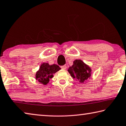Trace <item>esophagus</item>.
Masks as SVG:
<instances>
[{
  "label": "esophagus",
  "instance_id": "34e87169",
  "mask_svg": "<svg viewBox=\"0 0 126 126\" xmlns=\"http://www.w3.org/2000/svg\"><path fill=\"white\" fill-rule=\"evenodd\" d=\"M61 68L63 70H66V65L62 66H61Z\"/></svg>",
  "mask_w": 126,
  "mask_h": 126
}]
</instances>
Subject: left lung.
Masks as SVG:
<instances>
[{"mask_svg":"<svg viewBox=\"0 0 126 126\" xmlns=\"http://www.w3.org/2000/svg\"><path fill=\"white\" fill-rule=\"evenodd\" d=\"M73 65L68 69V72L72 78L81 83H85L91 76V69L81 60H76Z\"/></svg>","mask_w":126,"mask_h":126,"instance_id":"8db88e82","label":"left lung"}]
</instances>
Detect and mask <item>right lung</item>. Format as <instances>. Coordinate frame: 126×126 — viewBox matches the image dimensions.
Instances as JSON below:
<instances>
[{"label": "right lung", "mask_w": 126, "mask_h": 126, "mask_svg": "<svg viewBox=\"0 0 126 126\" xmlns=\"http://www.w3.org/2000/svg\"><path fill=\"white\" fill-rule=\"evenodd\" d=\"M60 69L61 68L57 65H50L48 63H43L36 72L35 79L40 83L45 85L49 82L50 79L53 78V75Z\"/></svg>", "instance_id": "right-lung-1"}]
</instances>
